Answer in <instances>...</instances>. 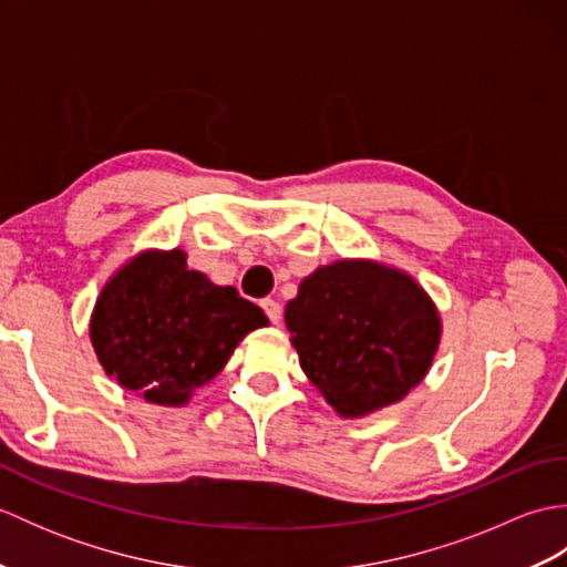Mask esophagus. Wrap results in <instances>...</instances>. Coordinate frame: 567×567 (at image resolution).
<instances>
[{
    "mask_svg": "<svg viewBox=\"0 0 567 567\" xmlns=\"http://www.w3.org/2000/svg\"><path fill=\"white\" fill-rule=\"evenodd\" d=\"M260 307H262V311H265V315H268V319H270L272 323H277V321L282 319V307L277 305L275 299H262Z\"/></svg>",
    "mask_w": 567,
    "mask_h": 567,
    "instance_id": "esophagus-1",
    "label": "esophagus"
}]
</instances>
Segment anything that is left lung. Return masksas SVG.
Listing matches in <instances>:
<instances>
[{
	"label": "left lung",
	"mask_w": 567,
	"mask_h": 567,
	"mask_svg": "<svg viewBox=\"0 0 567 567\" xmlns=\"http://www.w3.org/2000/svg\"><path fill=\"white\" fill-rule=\"evenodd\" d=\"M305 375L336 412L358 419L424 380L441 319L414 277L375 260L317 268L285 307Z\"/></svg>",
	"instance_id": "obj_1"
}]
</instances>
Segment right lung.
<instances>
[{
  "label": "right lung",
  "mask_w": 567,
  "mask_h": 567,
  "mask_svg": "<svg viewBox=\"0 0 567 567\" xmlns=\"http://www.w3.org/2000/svg\"><path fill=\"white\" fill-rule=\"evenodd\" d=\"M262 309L219 287L175 250H143L104 285L90 339L106 375L161 406H183L252 329Z\"/></svg>",
  "instance_id": "right-lung-1"
}]
</instances>
